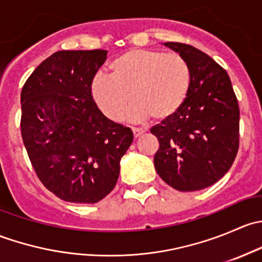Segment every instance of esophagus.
Wrapping results in <instances>:
<instances>
[{
	"mask_svg": "<svg viewBox=\"0 0 262 262\" xmlns=\"http://www.w3.org/2000/svg\"><path fill=\"white\" fill-rule=\"evenodd\" d=\"M132 130H133L134 138H139V137L144 133L143 129H141V128H132Z\"/></svg>",
	"mask_w": 262,
	"mask_h": 262,
	"instance_id": "34e87169",
	"label": "esophagus"
}]
</instances>
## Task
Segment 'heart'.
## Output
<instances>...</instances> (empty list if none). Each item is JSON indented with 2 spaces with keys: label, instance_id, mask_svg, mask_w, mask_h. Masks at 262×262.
I'll return each mask as SVG.
<instances>
[{
  "label": "heart",
  "instance_id": "b5f03b06",
  "mask_svg": "<svg viewBox=\"0 0 262 262\" xmlns=\"http://www.w3.org/2000/svg\"><path fill=\"white\" fill-rule=\"evenodd\" d=\"M110 72L92 80L91 92L100 110L113 120L120 118L132 95L137 102L129 118L167 120L182 106L191 82L182 55L155 49L125 50L110 63Z\"/></svg>",
  "mask_w": 262,
  "mask_h": 262
}]
</instances>
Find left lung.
Listing matches in <instances>:
<instances>
[{"mask_svg": "<svg viewBox=\"0 0 262 262\" xmlns=\"http://www.w3.org/2000/svg\"><path fill=\"white\" fill-rule=\"evenodd\" d=\"M189 63V94L175 115L152 126L160 148L155 167L179 191L215 184L231 168L239 146V107L229 76L202 50L167 41Z\"/></svg>", "mask_w": 262, "mask_h": 262, "instance_id": "8db88e82", "label": "left lung"}]
</instances>
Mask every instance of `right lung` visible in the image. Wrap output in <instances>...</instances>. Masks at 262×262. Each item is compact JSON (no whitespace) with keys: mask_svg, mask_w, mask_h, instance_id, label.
I'll list each match as a JSON object with an SVG mask.
<instances>
[{"mask_svg":"<svg viewBox=\"0 0 262 262\" xmlns=\"http://www.w3.org/2000/svg\"><path fill=\"white\" fill-rule=\"evenodd\" d=\"M106 50H59L35 68L21 91V136L44 186L59 199L94 204L115 187L133 142L92 99Z\"/></svg>","mask_w":262,"mask_h":262,"instance_id":"right-lung-1","label":"right lung"}]
</instances>
